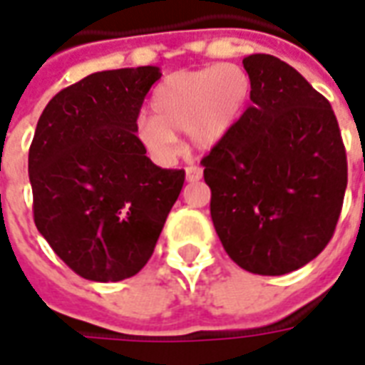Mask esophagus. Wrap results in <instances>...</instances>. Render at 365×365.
Here are the masks:
<instances>
[{"label": "esophagus", "mask_w": 365, "mask_h": 365, "mask_svg": "<svg viewBox=\"0 0 365 365\" xmlns=\"http://www.w3.org/2000/svg\"><path fill=\"white\" fill-rule=\"evenodd\" d=\"M201 178H203V170L199 166L185 168V180H187V182H199Z\"/></svg>", "instance_id": "esophagus-1"}]
</instances>
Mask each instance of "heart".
Masks as SVG:
<instances>
[{
    "mask_svg": "<svg viewBox=\"0 0 365 365\" xmlns=\"http://www.w3.org/2000/svg\"><path fill=\"white\" fill-rule=\"evenodd\" d=\"M250 97V78L237 64L182 70L168 76L152 97V119L140 123V138L160 156L175 148V133H187L197 150L221 143Z\"/></svg>",
    "mask_w": 365,
    "mask_h": 365,
    "instance_id": "heart-1",
    "label": "heart"
}]
</instances>
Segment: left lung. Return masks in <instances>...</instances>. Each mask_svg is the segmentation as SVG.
Returning <instances> with one entry per match:
<instances>
[{"instance_id": "left-lung-1", "label": "left lung", "mask_w": 365, "mask_h": 365, "mask_svg": "<svg viewBox=\"0 0 365 365\" xmlns=\"http://www.w3.org/2000/svg\"><path fill=\"white\" fill-rule=\"evenodd\" d=\"M252 105L201 160L211 219L230 260L283 275L317 258L342 211L348 162L336 115L295 68L242 60Z\"/></svg>"}]
</instances>
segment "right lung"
<instances>
[{"mask_svg":"<svg viewBox=\"0 0 365 365\" xmlns=\"http://www.w3.org/2000/svg\"><path fill=\"white\" fill-rule=\"evenodd\" d=\"M160 68L107 70L52 97L29 148L38 232L60 260L91 282H120L150 260L185 182L152 164L136 136Z\"/></svg>","mask_w":365,"mask_h":365,"instance_id":"1","label":"right lung"}]
</instances>
